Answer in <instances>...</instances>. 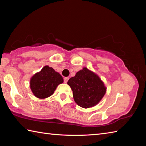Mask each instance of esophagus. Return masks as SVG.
Returning a JSON list of instances; mask_svg holds the SVG:
<instances>
[{"mask_svg":"<svg viewBox=\"0 0 146 146\" xmlns=\"http://www.w3.org/2000/svg\"><path fill=\"white\" fill-rule=\"evenodd\" d=\"M68 80H69V78H68V77H65V78H64V82L65 83H66L68 81Z\"/></svg>","mask_w":146,"mask_h":146,"instance_id":"obj_1","label":"esophagus"}]
</instances>
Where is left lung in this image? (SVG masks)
<instances>
[{
	"label": "left lung",
	"instance_id": "1",
	"mask_svg": "<svg viewBox=\"0 0 146 146\" xmlns=\"http://www.w3.org/2000/svg\"><path fill=\"white\" fill-rule=\"evenodd\" d=\"M76 104L84 108L94 107L103 98L107 87L94 71L84 67L68 80Z\"/></svg>",
	"mask_w": 146,
	"mask_h": 146
}]
</instances>
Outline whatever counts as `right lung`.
Wrapping results in <instances>:
<instances>
[{"label": "right lung", "mask_w": 146, "mask_h": 146, "mask_svg": "<svg viewBox=\"0 0 146 146\" xmlns=\"http://www.w3.org/2000/svg\"><path fill=\"white\" fill-rule=\"evenodd\" d=\"M63 83L60 74L46 65L31 78L30 88L36 97L44 99L53 94L57 86Z\"/></svg>", "instance_id": "1"}]
</instances>
